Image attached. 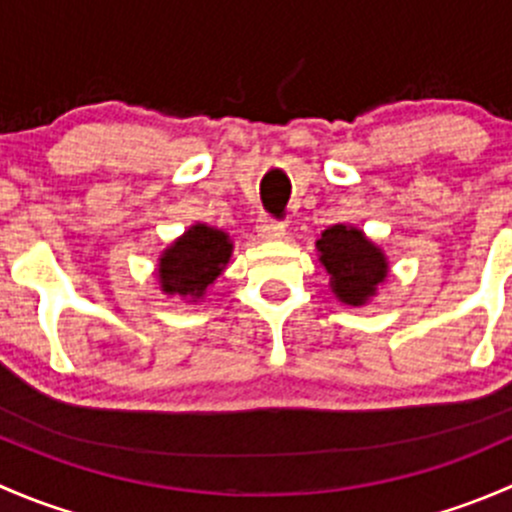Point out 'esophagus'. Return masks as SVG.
I'll use <instances>...</instances> for the list:
<instances>
[{
    "label": "esophagus",
    "mask_w": 512,
    "mask_h": 512,
    "mask_svg": "<svg viewBox=\"0 0 512 512\" xmlns=\"http://www.w3.org/2000/svg\"><path fill=\"white\" fill-rule=\"evenodd\" d=\"M257 232H260L262 237H267V240H275V237L285 235V223L277 218H270V215H262V218L257 220Z\"/></svg>",
    "instance_id": "1"
}]
</instances>
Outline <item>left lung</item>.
<instances>
[{"label": "left lung", "instance_id": "obj_1", "mask_svg": "<svg viewBox=\"0 0 512 512\" xmlns=\"http://www.w3.org/2000/svg\"><path fill=\"white\" fill-rule=\"evenodd\" d=\"M319 260L332 275V289L342 302L364 304L386 277L389 265L376 245L356 227L332 225L317 240Z\"/></svg>", "mask_w": 512, "mask_h": 512}]
</instances>
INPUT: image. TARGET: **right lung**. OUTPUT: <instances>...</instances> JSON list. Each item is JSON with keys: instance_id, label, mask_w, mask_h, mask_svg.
Here are the masks:
<instances>
[{"instance_id": "obj_1", "label": "right lung", "mask_w": 512, "mask_h": 512, "mask_svg": "<svg viewBox=\"0 0 512 512\" xmlns=\"http://www.w3.org/2000/svg\"><path fill=\"white\" fill-rule=\"evenodd\" d=\"M232 245L223 230L208 225H193L178 242L168 247L160 257V285L168 294H190L203 297L208 285L223 272L230 260Z\"/></svg>"}]
</instances>
